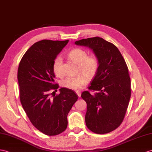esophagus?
I'll use <instances>...</instances> for the list:
<instances>
[{"instance_id":"esophagus-1","label":"esophagus","mask_w":152,"mask_h":152,"mask_svg":"<svg viewBox=\"0 0 152 152\" xmlns=\"http://www.w3.org/2000/svg\"><path fill=\"white\" fill-rule=\"evenodd\" d=\"M76 94L78 95L79 97H80L81 96V92L80 91H76Z\"/></svg>"}]
</instances>
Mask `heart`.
Masks as SVG:
<instances>
[{
  "label": "heart",
  "instance_id": "b5f03b06",
  "mask_svg": "<svg viewBox=\"0 0 152 152\" xmlns=\"http://www.w3.org/2000/svg\"><path fill=\"white\" fill-rule=\"evenodd\" d=\"M68 58L78 65V72L83 74L75 77H68L62 81V86L72 90H80L88 82V78H92L97 74L99 62L95 55H88L86 51L80 48H74L68 54ZM62 59L60 56L55 58L53 62V72L56 76L62 77Z\"/></svg>",
  "mask_w": 152,
  "mask_h": 152
}]
</instances>
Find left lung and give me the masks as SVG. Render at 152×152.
<instances>
[{
    "label": "left lung",
    "instance_id": "1",
    "mask_svg": "<svg viewBox=\"0 0 152 152\" xmlns=\"http://www.w3.org/2000/svg\"><path fill=\"white\" fill-rule=\"evenodd\" d=\"M76 45L90 48L99 62V68L88 91L82 97L87 104L86 126L91 132L104 134L113 131L123 122L131 96L128 66L118 48L102 38L77 40Z\"/></svg>",
    "mask_w": 152,
    "mask_h": 152
}]
</instances>
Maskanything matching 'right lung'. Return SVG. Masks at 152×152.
<instances>
[{
  "instance_id": "add662e5",
  "label": "right lung",
  "mask_w": 152,
  "mask_h": 152,
  "mask_svg": "<svg viewBox=\"0 0 152 152\" xmlns=\"http://www.w3.org/2000/svg\"><path fill=\"white\" fill-rule=\"evenodd\" d=\"M68 41L35 42L23 55L18 68L21 104L32 124L49 136L60 134L66 129L68 114L78 99L75 92L66 88L59 89L60 94L53 97L50 94L58 88L55 83L53 61Z\"/></svg>"
}]
</instances>
